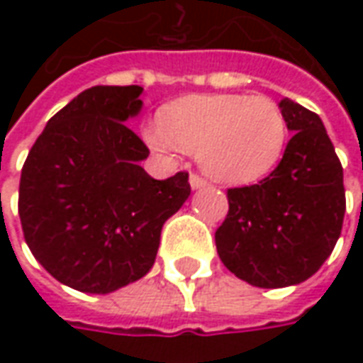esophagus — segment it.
Here are the masks:
<instances>
[{"label": "esophagus", "mask_w": 363, "mask_h": 363, "mask_svg": "<svg viewBox=\"0 0 363 363\" xmlns=\"http://www.w3.org/2000/svg\"><path fill=\"white\" fill-rule=\"evenodd\" d=\"M189 186H191V189H200L206 186V179H203V177H200L198 174H191L189 175Z\"/></svg>", "instance_id": "34e87169"}]
</instances>
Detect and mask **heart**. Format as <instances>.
<instances>
[{
    "instance_id": "obj_1",
    "label": "heart",
    "mask_w": 363,
    "mask_h": 363,
    "mask_svg": "<svg viewBox=\"0 0 363 363\" xmlns=\"http://www.w3.org/2000/svg\"><path fill=\"white\" fill-rule=\"evenodd\" d=\"M285 113L269 96L202 94L169 105L161 125L145 129L155 153L174 157L177 147L198 153L206 174L220 184H252L271 172L286 145Z\"/></svg>"
}]
</instances>
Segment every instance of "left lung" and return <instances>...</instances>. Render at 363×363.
Here are the masks:
<instances>
[{"label":"left lung","instance_id":"left-lung-1","mask_svg":"<svg viewBox=\"0 0 363 363\" xmlns=\"http://www.w3.org/2000/svg\"><path fill=\"white\" fill-rule=\"evenodd\" d=\"M293 133L281 163L255 186L228 189V214L216 230L218 257L250 285H299L321 269L342 234L343 167L323 121L283 99Z\"/></svg>","mask_w":363,"mask_h":363}]
</instances>
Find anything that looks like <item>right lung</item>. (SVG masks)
<instances>
[{"label": "right lung", "mask_w": 363, "mask_h": 363, "mask_svg": "<svg viewBox=\"0 0 363 363\" xmlns=\"http://www.w3.org/2000/svg\"><path fill=\"white\" fill-rule=\"evenodd\" d=\"M143 89L92 86L46 123L20 179L23 238L62 285L106 295L145 277L161 228L189 198L188 174L153 179L145 143L125 125Z\"/></svg>", "instance_id": "1"}]
</instances>
